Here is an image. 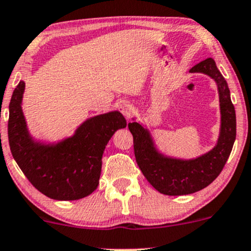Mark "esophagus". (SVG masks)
Masks as SVG:
<instances>
[{
	"label": "esophagus",
	"instance_id": "1",
	"mask_svg": "<svg viewBox=\"0 0 251 251\" xmlns=\"http://www.w3.org/2000/svg\"><path fill=\"white\" fill-rule=\"evenodd\" d=\"M118 110L123 113L124 117L129 118L133 113V106L131 105V102L128 101H122L119 105H118Z\"/></svg>",
	"mask_w": 251,
	"mask_h": 251
}]
</instances>
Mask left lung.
<instances>
[{"label":"left lung","mask_w":251,"mask_h":251,"mask_svg":"<svg viewBox=\"0 0 251 251\" xmlns=\"http://www.w3.org/2000/svg\"><path fill=\"white\" fill-rule=\"evenodd\" d=\"M189 72L207 75L217 85L221 126L217 143L209 152L189 160L167 156L156 149L149 129L140 123L128 124L133 135L134 155L139 168L151 185L165 195L192 194L210 185L225 167L236 138V114L230 91L214 59L202 60Z\"/></svg>","instance_id":"8db88e82"}]
</instances>
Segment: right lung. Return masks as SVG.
<instances>
[{
  "instance_id": "1",
  "label": "right lung",
  "mask_w": 251,
  "mask_h": 251,
  "mask_svg": "<svg viewBox=\"0 0 251 251\" xmlns=\"http://www.w3.org/2000/svg\"><path fill=\"white\" fill-rule=\"evenodd\" d=\"M25 83L21 80L9 104L8 138L11 154L36 189L59 201L79 200L98 187L101 158L114 132L126 127L119 111L89 118L74 135L45 144L29 133L22 111Z\"/></svg>"
}]
</instances>
